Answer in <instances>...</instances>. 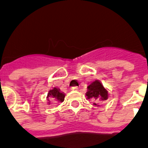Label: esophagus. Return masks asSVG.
<instances>
[{
	"instance_id": "34e87169",
	"label": "esophagus",
	"mask_w": 148,
	"mask_h": 148,
	"mask_svg": "<svg viewBox=\"0 0 148 148\" xmlns=\"http://www.w3.org/2000/svg\"><path fill=\"white\" fill-rule=\"evenodd\" d=\"M71 89L72 90H79V88L78 87H72L71 88Z\"/></svg>"
}]
</instances>
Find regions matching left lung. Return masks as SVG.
<instances>
[{
  "label": "left lung",
  "instance_id": "8db88e82",
  "mask_svg": "<svg viewBox=\"0 0 148 148\" xmlns=\"http://www.w3.org/2000/svg\"><path fill=\"white\" fill-rule=\"evenodd\" d=\"M86 96L87 99H92L95 101L94 105L99 106L97 103H96V101L97 102L99 100L101 101L108 100L109 95L108 90L103 87L101 81L96 80L88 87V91L86 93Z\"/></svg>",
  "mask_w": 148,
  "mask_h": 148
}]
</instances>
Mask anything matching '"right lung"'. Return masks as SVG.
Returning a JSON list of instances; mask_svg holds the SVG:
<instances>
[{"label":"right lung","instance_id":"obj_1","mask_svg":"<svg viewBox=\"0 0 148 148\" xmlns=\"http://www.w3.org/2000/svg\"><path fill=\"white\" fill-rule=\"evenodd\" d=\"M65 95L64 93L60 92V90L58 89V88H53V89H51L48 91L47 93V101H48L47 103L50 104V100L49 97H52V98L55 99L57 101H59V102H63L64 100Z\"/></svg>","mask_w":148,"mask_h":148}]
</instances>
